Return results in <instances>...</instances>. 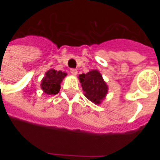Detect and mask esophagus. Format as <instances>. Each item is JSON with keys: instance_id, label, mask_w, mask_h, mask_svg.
I'll return each instance as SVG.
<instances>
[{"instance_id": "1", "label": "esophagus", "mask_w": 160, "mask_h": 160, "mask_svg": "<svg viewBox=\"0 0 160 160\" xmlns=\"http://www.w3.org/2000/svg\"><path fill=\"white\" fill-rule=\"evenodd\" d=\"M70 73L73 74V75H76L78 73V70L76 69H70Z\"/></svg>"}]
</instances>
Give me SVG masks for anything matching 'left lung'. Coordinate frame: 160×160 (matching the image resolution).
<instances>
[{
  "mask_svg": "<svg viewBox=\"0 0 160 160\" xmlns=\"http://www.w3.org/2000/svg\"><path fill=\"white\" fill-rule=\"evenodd\" d=\"M79 80L85 96L95 104H100L108 92V87L101 73L94 70L79 75Z\"/></svg>",
  "mask_w": 160,
  "mask_h": 160,
  "instance_id": "1",
  "label": "left lung"
}]
</instances>
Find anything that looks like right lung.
<instances>
[{"label": "right lung", "mask_w": 160, "mask_h": 160, "mask_svg": "<svg viewBox=\"0 0 160 160\" xmlns=\"http://www.w3.org/2000/svg\"><path fill=\"white\" fill-rule=\"evenodd\" d=\"M67 73L62 71H58L53 69L48 70L43 78L41 84L42 90L46 94H57L61 88V82Z\"/></svg>", "instance_id": "add662e5"}]
</instances>
